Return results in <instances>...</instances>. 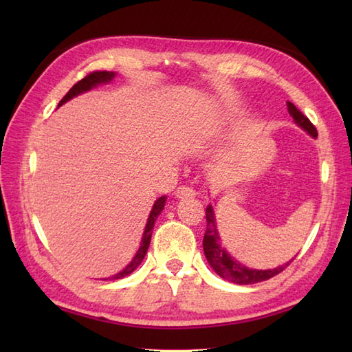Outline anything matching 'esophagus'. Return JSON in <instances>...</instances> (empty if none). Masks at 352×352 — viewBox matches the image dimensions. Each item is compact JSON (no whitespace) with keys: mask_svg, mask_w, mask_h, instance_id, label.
<instances>
[{"mask_svg":"<svg viewBox=\"0 0 352 352\" xmlns=\"http://www.w3.org/2000/svg\"><path fill=\"white\" fill-rule=\"evenodd\" d=\"M195 195H197V192L192 188H189V186H180V188H177V190H175V197L180 199L193 198Z\"/></svg>","mask_w":352,"mask_h":352,"instance_id":"1","label":"esophagus"}]
</instances>
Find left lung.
<instances>
[{
    "label": "left lung",
    "instance_id": "1",
    "mask_svg": "<svg viewBox=\"0 0 352 352\" xmlns=\"http://www.w3.org/2000/svg\"><path fill=\"white\" fill-rule=\"evenodd\" d=\"M287 109H289V113L294 116L295 122L298 125H301L302 129L305 131H309L313 138H318L316 126L310 122V119L305 116L301 110L296 109L294 102L287 101ZM206 219H207V231L203 239L204 254L208 263H210V266L214 269V272L219 276H222V278L236 284H254V283H260V281H266L269 278H272V276L281 274L284 269L290 265L292 260L286 265L275 269H267V271H257V269L245 267L242 263H239L237 260L231 258L230 254L221 246L212 206H208L206 208Z\"/></svg>",
    "mask_w": 352,
    "mask_h": 352
}]
</instances>
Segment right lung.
<instances>
[{
  "label": "right lung",
  "instance_id": "add662e5",
  "mask_svg": "<svg viewBox=\"0 0 352 352\" xmlns=\"http://www.w3.org/2000/svg\"><path fill=\"white\" fill-rule=\"evenodd\" d=\"M113 77H115V74H113V72H107V71H94V72H89L86 77H83L80 81H77V83L69 89L68 94H66V95L63 96V98L60 100V102H58V106H62L63 102L71 100L72 96L80 95L81 92H86V91H89V89H92L94 86L100 85V83H106V81H110ZM164 203H166V197H160L159 199L155 201L154 206H153V210H151V213H149V218H148V222H146L144 236H142L140 248H139L138 254H136V256H134V258L131 260V263H130L129 266H126V267L124 269V271H121V272L113 275V276H110V280L124 278V276L131 274V272L134 271V269H136V267L142 263V260H144L145 254H146V251H148L149 242H151V234H153V228H154L155 219H157V216L160 214V212L163 210ZM104 280H109V278H104Z\"/></svg>",
  "mask_w": 352,
  "mask_h": 352
}]
</instances>
